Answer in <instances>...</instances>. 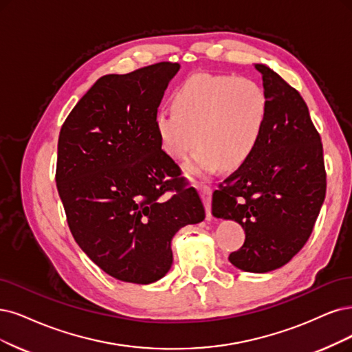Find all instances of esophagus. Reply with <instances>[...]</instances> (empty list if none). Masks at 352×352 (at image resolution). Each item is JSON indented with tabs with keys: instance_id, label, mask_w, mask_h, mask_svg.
I'll return each instance as SVG.
<instances>
[{
	"instance_id": "obj_1",
	"label": "esophagus",
	"mask_w": 352,
	"mask_h": 352,
	"mask_svg": "<svg viewBox=\"0 0 352 352\" xmlns=\"http://www.w3.org/2000/svg\"><path fill=\"white\" fill-rule=\"evenodd\" d=\"M197 190H199L201 200L204 203L207 217L210 219L212 217V188H210V186H207V184L197 183Z\"/></svg>"
}]
</instances>
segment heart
Masks as SVG:
<instances>
[{"instance_id":"b5f03b06","label":"heart","mask_w":352,"mask_h":352,"mask_svg":"<svg viewBox=\"0 0 352 352\" xmlns=\"http://www.w3.org/2000/svg\"><path fill=\"white\" fill-rule=\"evenodd\" d=\"M174 111L155 117L162 149L174 161H186L188 175L236 169L251 158L268 116L263 85L236 75L194 74L179 84L173 97Z\"/></svg>"}]
</instances>
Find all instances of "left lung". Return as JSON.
I'll list each match as a JSON object with an SVG mask.
<instances>
[{"mask_svg":"<svg viewBox=\"0 0 352 352\" xmlns=\"http://www.w3.org/2000/svg\"><path fill=\"white\" fill-rule=\"evenodd\" d=\"M268 116L251 158L213 192L212 213L238 222L242 248L229 255L236 268L268 272L287 264L314 230L327 194L320 135L298 91L263 63Z\"/></svg>","mask_w":352,"mask_h":352,"instance_id":"obj_1","label":"left lung"}]
</instances>
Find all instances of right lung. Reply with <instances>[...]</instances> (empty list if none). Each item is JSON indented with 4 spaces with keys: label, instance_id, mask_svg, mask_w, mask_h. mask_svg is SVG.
<instances>
[{
    "label": "right lung",
    "instance_id": "1",
    "mask_svg": "<svg viewBox=\"0 0 352 352\" xmlns=\"http://www.w3.org/2000/svg\"><path fill=\"white\" fill-rule=\"evenodd\" d=\"M178 69L160 62L101 76L59 133L56 186L72 236L120 281L162 278L173 265L175 233L206 216L197 190L162 151L155 127Z\"/></svg>",
    "mask_w": 352,
    "mask_h": 352
}]
</instances>
